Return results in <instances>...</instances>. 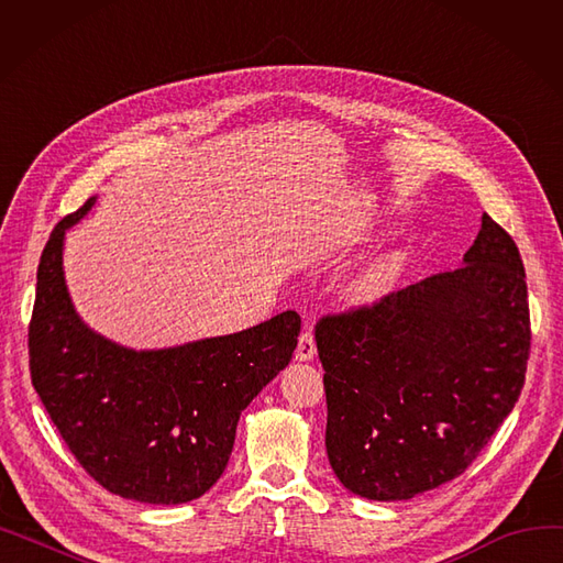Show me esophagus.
Listing matches in <instances>:
<instances>
[{
  "instance_id": "34e87169",
  "label": "esophagus",
  "mask_w": 563,
  "mask_h": 563,
  "mask_svg": "<svg viewBox=\"0 0 563 563\" xmlns=\"http://www.w3.org/2000/svg\"><path fill=\"white\" fill-rule=\"evenodd\" d=\"M317 353V344H314V335L310 329H303L301 338H299V346H297V358L299 361H310L314 358Z\"/></svg>"
}]
</instances>
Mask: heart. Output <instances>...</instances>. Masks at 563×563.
Masks as SVG:
<instances>
[{
    "instance_id": "b5f03b06",
    "label": "heart",
    "mask_w": 563,
    "mask_h": 563,
    "mask_svg": "<svg viewBox=\"0 0 563 563\" xmlns=\"http://www.w3.org/2000/svg\"><path fill=\"white\" fill-rule=\"evenodd\" d=\"M399 269V262L393 255L378 257L374 262H369L365 269L353 278L351 283V297L358 301H369L376 299L378 294H383L388 289V285L395 280Z\"/></svg>"
}]
</instances>
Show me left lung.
<instances>
[{
  "label": "left lung",
  "instance_id": "left-lung-1",
  "mask_svg": "<svg viewBox=\"0 0 563 563\" xmlns=\"http://www.w3.org/2000/svg\"><path fill=\"white\" fill-rule=\"evenodd\" d=\"M314 340L338 479L378 501L438 488L479 456L525 386L520 251L484 214L459 269L323 314Z\"/></svg>",
  "mask_w": 563,
  "mask_h": 563
}]
</instances>
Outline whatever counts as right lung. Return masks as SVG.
I'll list each match as a JSON object with an SVG mask.
<instances>
[{
	"label": "right lung",
	"mask_w": 563,
	"mask_h": 563,
	"mask_svg": "<svg viewBox=\"0 0 563 563\" xmlns=\"http://www.w3.org/2000/svg\"><path fill=\"white\" fill-rule=\"evenodd\" d=\"M96 198L56 223L38 264L29 321L34 388L79 465L102 488L147 505H183L228 465L242 410L287 367L301 317L173 346L132 351L84 327L64 280V236Z\"/></svg>",
	"instance_id": "1"
}]
</instances>
